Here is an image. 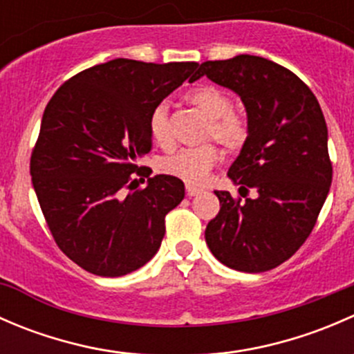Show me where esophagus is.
Masks as SVG:
<instances>
[{
  "label": "esophagus",
  "mask_w": 354,
  "mask_h": 354,
  "mask_svg": "<svg viewBox=\"0 0 354 354\" xmlns=\"http://www.w3.org/2000/svg\"><path fill=\"white\" fill-rule=\"evenodd\" d=\"M200 192H202V188L194 187V185H187V195H188V197H195V195H198Z\"/></svg>",
  "instance_id": "obj_1"
}]
</instances>
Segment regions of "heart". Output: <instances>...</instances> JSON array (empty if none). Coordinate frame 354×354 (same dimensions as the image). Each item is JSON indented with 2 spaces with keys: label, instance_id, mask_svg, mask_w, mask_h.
I'll return each mask as SVG.
<instances>
[{
  "label": "heart",
  "instance_id": "1",
  "mask_svg": "<svg viewBox=\"0 0 354 354\" xmlns=\"http://www.w3.org/2000/svg\"><path fill=\"white\" fill-rule=\"evenodd\" d=\"M185 101L207 120L202 140H214L227 152L238 154L250 137L248 118L233 109V97L216 85H197L185 95ZM149 133L160 147L173 144L169 131V118L164 104L156 106L149 116ZM221 152L216 145L203 144L198 147L181 149L160 159L159 167L169 176L180 178L185 183L198 185L205 181L210 169L219 162Z\"/></svg>",
  "mask_w": 354,
  "mask_h": 354
}]
</instances>
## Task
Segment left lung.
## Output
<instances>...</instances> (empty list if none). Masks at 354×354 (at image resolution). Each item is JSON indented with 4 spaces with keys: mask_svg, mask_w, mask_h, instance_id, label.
I'll list each match as a JSON object with an SVG mask.
<instances>
[{
    "mask_svg": "<svg viewBox=\"0 0 354 354\" xmlns=\"http://www.w3.org/2000/svg\"><path fill=\"white\" fill-rule=\"evenodd\" d=\"M203 75L240 95L250 123L248 142L227 173L243 198L214 192L221 210L207 224L205 241L224 266L266 272L305 243L329 194L326 118L308 85L270 59L205 62L195 77Z\"/></svg>",
    "mask_w": 354,
    "mask_h": 354,
    "instance_id": "1",
    "label": "left lung"
}]
</instances>
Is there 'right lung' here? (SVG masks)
Returning a JSON list of instances; mask_svg holds the SVG:
<instances>
[{
    "mask_svg": "<svg viewBox=\"0 0 354 354\" xmlns=\"http://www.w3.org/2000/svg\"><path fill=\"white\" fill-rule=\"evenodd\" d=\"M198 63L118 58L66 80L42 114L30 176L56 245L87 272L120 277L140 269L159 250L166 214L185 197L180 178H147L149 116Z\"/></svg>",
    "mask_w": 354,
    "mask_h": 354,
    "instance_id": "1",
    "label": "right lung"
}]
</instances>
